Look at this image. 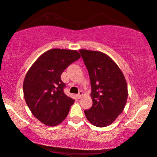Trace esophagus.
<instances>
[{
  "instance_id": "34e87169",
  "label": "esophagus",
  "mask_w": 157,
  "mask_h": 157,
  "mask_svg": "<svg viewBox=\"0 0 157 157\" xmlns=\"http://www.w3.org/2000/svg\"><path fill=\"white\" fill-rule=\"evenodd\" d=\"M82 94H83V93H82V91H80V92H79V93H78V94H77V97H78L79 99H80V98L82 96Z\"/></svg>"
}]
</instances>
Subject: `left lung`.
Returning <instances> with one entry per match:
<instances>
[{
	"mask_svg": "<svg viewBox=\"0 0 157 157\" xmlns=\"http://www.w3.org/2000/svg\"><path fill=\"white\" fill-rule=\"evenodd\" d=\"M89 74L92 107L84 111L98 127L111 124L123 112L128 97L124 75L109 56L98 51L79 50Z\"/></svg>",
	"mask_w": 157,
	"mask_h": 157,
	"instance_id": "obj_1",
	"label": "left lung"
}]
</instances>
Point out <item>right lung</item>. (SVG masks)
Returning <instances> with one entry per match:
<instances>
[{
    "label": "right lung",
    "mask_w": 157,
    "mask_h": 157,
    "mask_svg": "<svg viewBox=\"0 0 157 157\" xmlns=\"http://www.w3.org/2000/svg\"><path fill=\"white\" fill-rule=\"evenodd\" d=\"M80 58L76 50L52 49L43 53L26 74L24 97L38 120L48 126H56L65 119L75 100L63 89L61 74Z\"/></svg>",
    "instance_id": "obj_1"
}]
</instances>
